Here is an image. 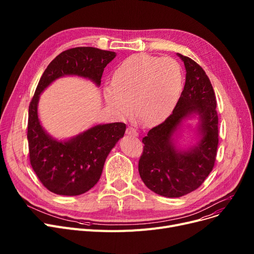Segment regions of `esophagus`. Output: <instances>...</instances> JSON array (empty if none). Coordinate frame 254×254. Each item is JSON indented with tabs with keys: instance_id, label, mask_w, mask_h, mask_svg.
Returning a JSON list of instances; mask_svg holds the SVG:
<instances>
[{
	"instance_id": "obj_1",
	"label": "esophagus",
	"mask_w": 254,
	"mask_h": 254,
	"mask_svg": "<svg viewBox=\"0 0 254 254\" xmlns=\"http://www.w3.org/2000/svg\"><path fill=\"white\" fill-rule=\"evenodd\" d=\"M127 135H128L130 137H138V131L132 127H128L127 128Z\"/></svg>"
}]
</instances>
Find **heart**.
Segmentation results:
<instances>
[{"mask_svg": "<svg viewBox=\"0 0 254 254\" xmlns=\"http://www.w3.org/2000/svg\"><path fill=\"white\" fill-rule=\"evenodd\" d=\"M183 85L181 66L172 58L137 53L125 59L113 72L112 83L104 87V97L119 116L134 112L145 126L165 120L175 108Z\"/></svg>", "mask_w": 254, "mask_h": 254, "instance_id": "obj_1", "label": "heart"}]
</instances>
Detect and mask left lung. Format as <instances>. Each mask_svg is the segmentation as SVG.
Masks as SVG:
<instances>
[{
  "mask_svg": "<svg viewBox=\"0 0 254 254\" xmlns=\"http://www.w3.org/2000/svg\"><path fill=\"white\" fill-rule=\"evenodd\" d=\"M185 65V84L172 114L143 138L139 174L153 192L179 197L203 184L216 159L218 116L216 98L210 79L199 64L180 53ZM197 115L201 139L188 151L178 149L172 136L184 119Z\"/></svg>",
  "mask_w": 254,
  "mask_h": 254,
  "instance_id": "1",
  "label": "left lung"
}]
</instances>
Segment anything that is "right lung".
Wrapping results in <instances>:
<instances>
[{
  "label": "right lung",
  "mask_w": 254,
  "mask_h": 254,
  "mask_svg": "<svg viewBox=\"0 0 254 254\" xmlns=\"http://www.w3.org/2000/svg\"><path fill=\"white\" fill-rule=\"evenodd\" d=\"M113 51L95 47H75L53 60L44 71L29 106L28 141L30 162L39 180L53 193L79 195L99 181L107 156L126 131V125H99L70 140L52 138L40 124L38 103L42 91L64 76H79L91 80L97 86L105 66L114 58Z\"/></svg>",
  "instance_id": "1"
}]
</instances>
